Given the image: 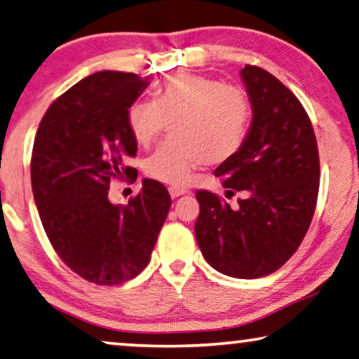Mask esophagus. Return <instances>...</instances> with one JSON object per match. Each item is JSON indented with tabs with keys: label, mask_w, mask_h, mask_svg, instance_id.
<instances>
[{
	"label": "esophagus",
	"mask_w": 359,
	"mask_h": 359,
	"mask_svg": "<svg viewBox=\"0 0 359 359\" xmlns=\"http://www.w3.org/2000/svg\"><path fill=\"white\" fill-rule=\"evenodd\" d=\"M169 194H170V196H172V198H179V196L189 194V190L184 189V187L172 185V187H169Z\"/></svg>",
	"instance_id": "obj_1"
}]
</instances>
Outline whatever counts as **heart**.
I'll list each match as a JSON object with an SVG mask.
<instances>
[{
    "mask_svg": "<svg viewBox=\"0 0 359 359\" xmlns=\"http://www.w3.org/2000/svg\"><path fill=\"white\" fill-rule=\"evenodd\" d=\"M252 104L245 90L191 73L165 76L154 100L130 104L127 123L138 144H149L170 123V140L146 159L151 179L180 185L201 164H221L239 153L249 133Z\"/></svg>",
    "mask_w": 359,
    "mask_h": 359,
    "instance_id": "heart-1",
    "label": "heart"
}]
</instances>
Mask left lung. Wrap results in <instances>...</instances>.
<instances>
[{"instance_id":"8db88e82","label":"left lung","mask_w":359,"mask_h":359,"mask_svg":"<svg viewBox=\"0 0 359 359\" xmlns=\"http://www.w3.org/2000/svg\"><path fill=\"white\" fill-rule=\"evenodd\" d=\"M252 125L239 149L215 170L226 189L245 190L234 210L196 191L195 236L205 260L232 278H262L290 260L309 229L319 194L314 128L294 94L265 69H241Z\"/></svg>"}]
</instances>
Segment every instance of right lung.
I'll return each instance as SVG.
<instances>
[{"label":"right lung","mask_w":359,"mask_h":359,"mask_svg":"<svg viewBox=\"0 0 359 359\" xmlns=\"http://www.w3.org/2000/svg\"><path fill=\"white\" fill-rule=\"evenodd\" d=\"M148 84L133 73L90 74L50 105L35 135L30 180L40 221L60 259L95 285L143 271L170 208L168 189L151 179L128 205L109 200L114 179L138 177L123 163L138 149L127 110Z\"/></svg>","instance_id":"add662e5"}]
</instances>
